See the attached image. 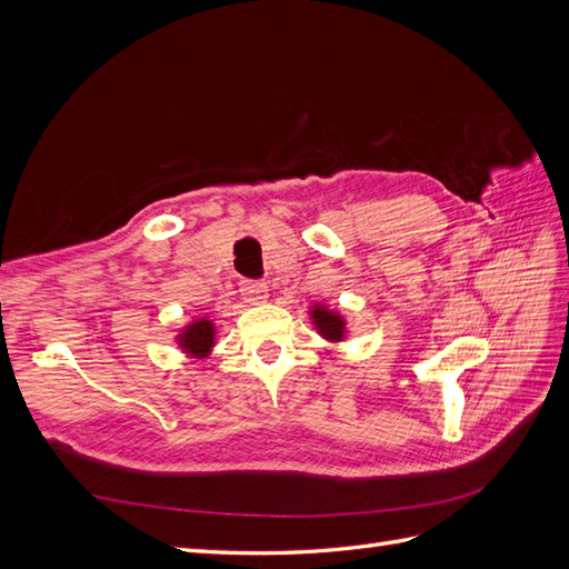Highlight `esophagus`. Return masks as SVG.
<instances>
[{
	"label": "esophagus",
	"mask_w": 569,
	"mask_h": 569,
	"mask_svg": "<svg viewBox=\"0 0 569 569\" xmlns=\"http://www.w3.org/2000/svg\"><path fill=\"white\" fill-rule=\"evenodd\" d=\"M239 291H242V297L247 303H263L268 299V287L263 282H242L239 284Z\"/></svg>",
	"instance_id": "34e87169"
}]
</instances>
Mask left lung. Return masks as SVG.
<instances>
[{"label": "left lung", "mask_w": 569, "mask_h": 569, "mask_svg": "<svg viewBox=\"0 0 569 569\" xmlns=\"http://www.w3.org/2000/svg\"><path fill=\"white\" fill-rule=\"evenodd\" d=\"M308 318H311L313 330L330 343H341L351 337L347 316H343L339 308L327 306L322 301L308 306Z\"/></svg>", "instance_id": "obj_1"}]
</instances>
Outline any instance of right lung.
Here are the masks:
<instances>
[{"mask_svg":"<svg viewBox=\"0 0 569 569\" xmlns=\"http://www.w3.org/2000/svg\"><path fill=\"white\" fill-rule=\"evenodd\" d=\"M216 341H218V330H216V322L211 318H192L189 322H184L178 335H176V343L178 349L192 360H206L213 349H216Z\"/></svg>","mask_w":569,"mask_h":569,"instance_id":"1","label":"right lung"}]
</instances>
